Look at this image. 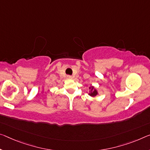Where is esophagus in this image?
I'll use <instances>...</instances> for the list:
<instances>
[{
    "label": "esophagus",
    "instance_id": "34e87169",
    "mask_svg": "<svg viewBox=\"0 0 150 150\" xmlns=\"http://www.w3.org/2000/svg\"><path fill=\"white\" fill-rule=\"evenodd\" d=\"M67 79H72V77H71V75H67Z\"/></svg>",
    "mask_w": 150,
    "mask_h": 150
}]
</instances>
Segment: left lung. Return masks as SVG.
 <instances>
[{
  "label": "left lung",
  "instance_id": "obj_1",
  "mask_svg": "<svg viewBox=\"0 0 150 150\" xmlns=\"http://www.w3.org/2000/svg\"><path fill=\"white\" fill-rule=\"evenodd\" d=\"M89 93H88L89 96L94 97L98 95V91H97V90L96 89V87L94 86H90L89 87Z\"/></svg>",
  "mask_w": 150,
  "mask_h": 150
}]
</instances>
